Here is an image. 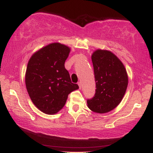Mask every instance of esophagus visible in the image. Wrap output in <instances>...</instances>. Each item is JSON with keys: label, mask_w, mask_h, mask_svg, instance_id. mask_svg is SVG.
<instances>
[{"label": "esophagus", "mask_w": 153, "mask_h": 153, "mask_svg": "<svg viewBox=\"0 0 153 153\" xmlns=\"http://www.w3.org/2000/svg\"><path fill=\"white\" fill-rule=\"evenodd\" d=\"M78 85H79V88H81V82H78Z\"/></svg>", "instance_id": "obj_1"}]
</instances>
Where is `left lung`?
Instances as JSON below:
<instances>
[{
	"label": "left lung",
	"instance_id": "obj_1",
	"mask_svg": "<svg viewBox=\"0 0 153 153\" xmlns=\"http://www.w3.org/2000/svg\"><path fill=\"white\" fill-rule=\"evenodd\" d=\"M96 93L87 100L88 107L94 112L106 113L115 108L125 94L128 76L118 57L107 50H98L92 54Z\"/></svg>",
	"mask_w": 153,
	"mask_h": 153
}]
</instances>
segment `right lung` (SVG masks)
<instances>
[{"instance_id": "add662e5", "label": "right lung", "mask_w": 153, "mask_h": 153, "mask_svg": "<svg viewBox=\"0 0 153 153\" xmlns=\"http://www.w3.org/2000/svg\"><path fill=\"white\" fill-rule=\"evenodd\" d=\"M70 51L65 45L52 43L34 53L28 62L25 76L28 94L35 106L47 114L58 112L68 95L79 88L65 68Z\"/></svg>"}]
</instances>
